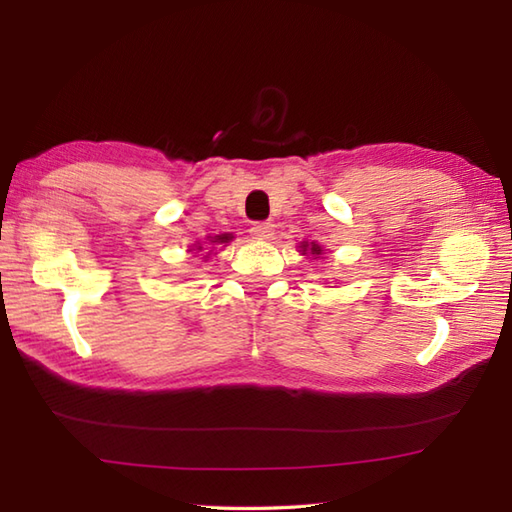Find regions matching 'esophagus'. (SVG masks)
Returning a JSON list of instances; mask_svg holds the SVG:
<instances>
[{
    "label": "esophagus",
    "mask_w": 512,
    "mask_h": 512,
    "mask_svg": "<svg viewBox=\"0 0 512 512\" xmlns=\"http://www.w3.org/2000/svg\"><path fill=\"white\" fill-rule=\"evenodd\" d=\"M250 235H253L255 239H270L275 235V226L270 222H255L253 226H250Z\"/></svg>",
    "instance_id": "obj_1"
}]
</instances>
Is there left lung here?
I'll return each mask as SVG.
<instances>
[{
	"mask_svg": "<svg viewBox=\"0 0 512 512\" xmlns=\"http://www.w3.org/2000/svg\"><path fill=\"white\" fill-rule=\"evenodd\" d=\"M301 248H303V255H306V253H310V255L314 257V259H317V257L321 255V246H319V244H314V242H312V244H308V242H303V244H301Z\"/></svg>",
	"mask_w": 512,
	"mask_h": 512,
	"instance_id": "left-lung-1",
	"label": "left lung"
}]
</instances>
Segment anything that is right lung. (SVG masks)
Wrapping results in <instances>:
<instances>
[{
  "mask_svg": "<svg viewBox=\"0 0 512 512\" xmlns=\"http://www.w3.org/2000/svg\"><path fill=\"white\" fill-rule=\"evenodd\" d=\"M233 239V235L231 233H224V235H215L213 239H211V244H228ZM195 250H204V246H195ZM204 257H209V255H204Z\"/></svg>",
  "mask_w": 512,
  "mask_h": 512,
  "instance_id": "right-lung-1",
  "label": "right lung"
}]
</instances>
